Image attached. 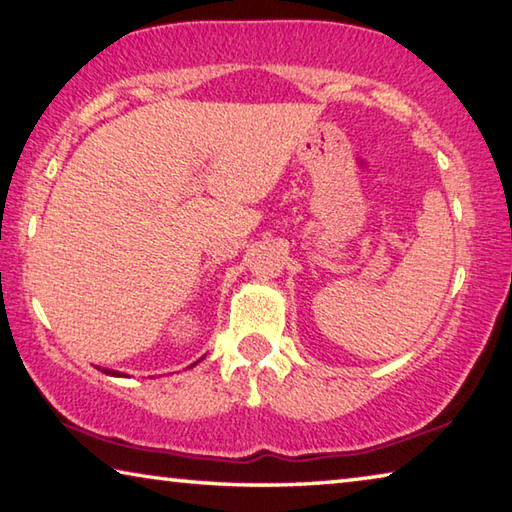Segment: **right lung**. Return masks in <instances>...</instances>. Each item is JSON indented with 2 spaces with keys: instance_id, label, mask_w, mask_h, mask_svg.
Listing matches in <instances>:
<instances>
[{
  "instance_id": "add662e5",
  "label": "right lung",
  "mask_w": 512,
  "mask_h": 512,
  "mask_svg": "<svg viewBox=\"0 0 512 512\" xmlns=\"http://www.w3.org/2000/svg\"><path fill=\"white\" fill-rule=\"evenodd\" d=\"M191 366H195V364H191ZM98 371H103L105 375H114V378H128V375H123V373H119V371H110V369H101V366H98Z\"/></svg>"
}]
</instances>
